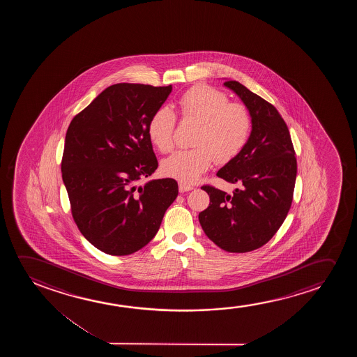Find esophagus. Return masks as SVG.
<instances>
[{"label":"esophagus","mask_w":357,"mask_h":357,"mask_svg":"<svg viewBox=\"0 0 357 357\" xmlns=\"http://www.w3.org/2000/svg\"><path fill=\"white\" fill-rule=\"evenodd\" d=\"M192 189H194V186L190 185V184H186V183H183V181L179 183V191H181V194L186 192V191L192 190Z\"/></svg>","instance_id":"obj_1"}]
</instances>
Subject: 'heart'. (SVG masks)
I'll use <instances>...</instances> for the list:
<instances>
[{"mask_svg":"<svg viewBox=\"0 0 357 357\" xmlns=\"http://www.w3.org/2000/svg\"><path fill=\"white\" fill-rule=\"evenodd\" d=\"M183 121L197 123L194 149L179 151L162 163V173L183 183L197 181L213 162L228 163L239 156L249 142L252 119L248 108L230 102L220 90L197 85L181 95L176 102ZM176 117L169 108L152 114L147 134L158 151L167 153L174 146Z\"/></svg>","mask_w":357,"mask_h":357,"instance_id":"1","label":"heart"}]
</instances>
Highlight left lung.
<instances>
[{
    "label": "left lung",
    "mask_w": 357,
    "mask_h": 357,
    "mask_svg": "<svg viewBox=\"0 0 357 357\" xmlns=\"http://www.w3.org/2000/svg\"><path fill=\"white\" fill-rule=\"evenodd\" d=\"M245 103L252 132L239 156L217 176L238 184L233 194L204 185L210 206L200 212L205 234L228 252L259 249L278 231L293 202L296 157L287 123L272 103L235 80L225 82Z\"/></svg>",
    "instance_id": "8db88e82"
}]
</instances>
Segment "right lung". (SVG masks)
<instances>
[{
	"instance_id": "right-lung-1",
	"label": "right lung",
	"mask_w": 357,
	"mask_h": 357,
	"mask_svg": "<svg viewBox=\"0 0 357 357\" xmlns=\"http://www.w3.org/2000/svg\"><path fill=\"white\" fill-rule=\"evenodd\" d=\"M172 85L114 84L72 119L61 163L74 222L90 244L134 254L160 229L178 196L172 178L135 186L158 167L147 126Z\"/></svg>"
}]
</instances>
